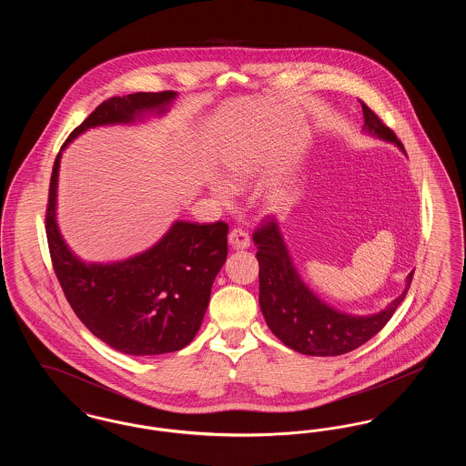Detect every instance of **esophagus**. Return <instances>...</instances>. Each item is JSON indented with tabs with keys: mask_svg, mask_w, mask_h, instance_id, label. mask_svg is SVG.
Returning a JSON list of instances; mask_svg holds the SVG:
<instances>
[{
	"mask_svg": "<svg viewBox=\"0 0 466 466\" xmlns=\"http://www.w3.org/2000/svg\"><path fill=\"white\" fill-rule=\"evenodd\" d=\"M228 243L234 249H246L251 243V239H249V234L244 228H234L228 234Z\"/></svg>",
	"mask_w": 466,
	"mask_h": 466,
	"instance_id": "esophagus-1",
	"label": "esophagus"
}]
</instances>
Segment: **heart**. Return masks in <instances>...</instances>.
<instances>
[{
	"label": "heart",
	"mask_w": 466,
	"mask_h": 466,
	"mask_svg": "<svg viewBox=\"0 0 466 466\" xmlns=\"http://www.w3.org/2000/svg\"><path fill=\"white\" fill-rule=\"evenodd\" d=\"M227 177L232 181V183H238L241 185L248 177H249V167L248 164L243 160H230L227 164ZM209 188L211 192L218 198L220 200H230L232 199V187L223 181L222 177H213L211 183H209Z\"/></svg>",
	"instance_id": "obj_1"
}]
</instances>
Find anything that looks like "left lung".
<instances>
[{
	"label": "left lung",
	"instance_id": "1",
	"mask_svg": "<svg viewBox=\"0 0 466 466\" xmlns=\"http://www.w3.org/2000/svg\"><path fill=\"white\" fill-rule=\"evenodd\" d=\"M360 103L365 118L363 133L395 143L405 154L397 134L363 101ZM253 241L258 248V302L267 327L285 346L302 355L339 356L360 348L384 329L412 283L414 270L407 276L403 293L380 312L369 316L346 314L330 308L302 281L281 230L272 218L255 230Z\"/></svg>",
	"mask_w": 466,
	"mask_h": 466
}]
</instances>
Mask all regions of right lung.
I'll use <instances>...</instances> for the list:
<instances>
[{
	"label": "right lung",
	"instance_id": "add662e5",
	"mask_svg": "<svg viewBox=\"0 0 466 466\" xmlns=\"http://www.w3.org/2000/svg\"><path fill=\"white\" fill-rule=\"evenodd\" d=\"M175 97L173 90L110 97L69 134L61 152L90 127L131 124L148 111L162 115ZM61 152L50 177L45 227L69 306L90 332L120 353L156 356L185 348L199 332L213 281L227 260L228 225L175 222L139 255L87 264L67 248L56 220Z\"/></svg>",
	"mask_w": 466,
	"mask_h": 466
}]
</instances>
